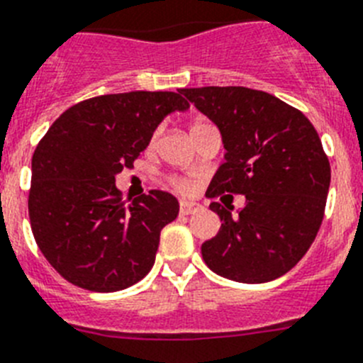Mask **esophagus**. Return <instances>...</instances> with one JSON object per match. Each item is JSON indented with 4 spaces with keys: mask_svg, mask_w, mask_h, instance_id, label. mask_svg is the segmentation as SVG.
<instances>
[{
    "mask_svg": "<svg viewBox=\"0 0 363 363\" xmlns=\"http://www.w3.org/2000/svg\"><path fill=\"white\" fill-rule=\"evenodd\" d=\"M201 205L199 203H191V201H181V206H179V212L182 216H190V214H196L199 212Z\"/></svg>",
    "mask_w": 363,
    "mask_h": 363,
    "instance_id": "obj_1",
    "label": "esophagus"
}]
</instances>
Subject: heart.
I'll list each match as a JSON object with an SVG mask.
<instances>
[{"label": "heart", "instance_id": "b5f03b06", "mask_svg": "<svg viewBox=\"0 0 363 363\" xmlns=\"http://www.w3.org/2000/svg\"><path fill=\"white\" fill-rule=\"evenodd\" d=\"M196 127H197V125H196ZM157 136H158V130L153 135V138H151V145H153L155 142H157ZM172 184L177 188V190H181V191H188V190H190V182L184 181V179H179V177H173Z\"/></svg>", "mask_w": 363, "mask_h": 363}]
</instances>
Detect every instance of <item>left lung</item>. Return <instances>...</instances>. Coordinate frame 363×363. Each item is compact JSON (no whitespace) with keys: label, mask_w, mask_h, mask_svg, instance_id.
Instances as JSON below:
<instances>
[{"label":"left lung","mask_w":363,"mask_h":363,"mask_svg":"<svg viewBox=\"0 0 363 363\" xmlns=\"http://www.w3.org/2000/svg\"><path fill=\"white\" fill-rule=\"evenodd\" d=\"M181 94L218 125L227 149L206 197L245 196L238 216L210 203L223 223L201 245L203 260L236 282L279 279L306 255L325 216L330 162L318 130L295 106L262 90L203 86Z\"/></svg>","instance_id":"left-lung-1"}]
</instances>
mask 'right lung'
I'll return each mask as SVG.
<instances>
[{"label":"right lung","instance_id":"1","mask_svg":"<svg viewBox=\"0 0 363 363\" xmlns=\"http://www.w3.org/2000/svg\"><path fill=\"white\" fill-rule=\"evenodd\" d=\"M186 108L181 92L106 94L69 106L38 142L27 201L33 236L68 282L108 294L151 271L179 203L151 190L125 205L116 175L133 167L167 114Z\"/></svg>","mask_w":363,"mask_h":363}]
</instances>
